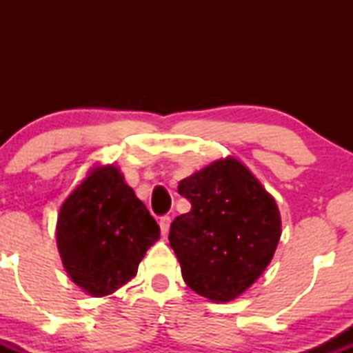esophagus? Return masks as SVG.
<instances>
[{
	"label": "esophagus",
	"mask_w": 353,
	"mask_h": 353,
	"mask_svg": "<svg viewBox=\"0 0 353 353\" xmlns=\"http://www.w3.org/2000/svg\"><path fill=\"white\" fill-rule=\"evenodd\" d=\"M159 228H161V232L168 234L169 232V228H171V217L169 216H163L159 219Z\"/></svg>",
	"instance_id": "esophagus-1"
}]
</instances>
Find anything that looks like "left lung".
<instances>
[{
    "mask_svg": "<svg viewBox=\"0 0 353 353\" xmlns=\"http://www.w3.org/2000/svg\"><path fill=\"white\" fill-rule=\"evenodd\" d=\"M177 189L190 202L169 232L182 277L202 297L232 301L272 261L281 239L277 204L232 157L181 181Z\"/></svg>",
    "mask_w": 353,
    "mask_h": 353,
    "instance_id": "left-lung-1",
    "label": "left lung"
}]
</instances>
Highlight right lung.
<instances>
[{
	"label": "right lung",
	"mask_w": 353,
	"mask_h": 353,
	"mask_svg": "<svg viewBox=\"0 0 353 353\" xmlns=\"http://www.w3.org/2000/svg\"><path fill=\"white\" fill-rule=\"evenodd\" d=\"M58 247L66 272L101 297L131 281L159 225L114 165L96 169L61 205Z\"/></svg>",
	"instance_id": "add662e5"
}]
</instances>
